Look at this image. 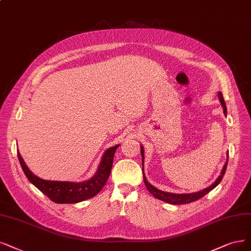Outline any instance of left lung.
<instances>
[{
    "label": "left lung",
    "mask_w": 251,
    "mask_h": 251,
    "mask_svg": "<svg viewBox=\"0 0 251 251\" xmlns=\"http://www.w3.org/2000/svg\"><path fill=\"white\" fill-rule=\"evenodd\" d=\"M218 98L220 103L222 105V108H224V113L226 116V102L224 99V96H222V93L218 92ZM141 153H142V162H143V175H144V182L147 189L150 191L151 194H153V197L158 199L160 201H163L168 203H171V205H183V203H189L192 201H196L198 200H200L201 198H202L203 196H206L208 192H210L211 190L214 189L217 185L221 182L222 178H224L226 170V165H227V161H228V152L226 154V162L224 165V168H222V171L219 175V177L214 181V183L211 184L209 187L202 189L201 191L198 192H193V193H172V192H166V191H162L159 190L158 188H156L155 186H153L152 184H150L148 182L146 176H145V172H144V162H145V152H144V147L141 146Z\"/></svg>",
    "instance_id": "obj_1"
}]
</instances>
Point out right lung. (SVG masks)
<instances>
[{
	"label": "right lung",
	"mask_w": 251,
	"mask_h": 251,
	"mask_svg": "<svg viewBox=\"0 0 251 251\" xmlns=\"http://www.w3.org/2000/svg\"><path fill=\"white\" fill-rule=\"evenodd\" d=\"M116 145L103 153L101 157L98 169L92 178L82 182H68V181H50L37 177L24 161L22 155L17 151L18 160L22 169L35 187L38 188L46 197L57 203H76L82 201L89 200L103 188L113 166L114 155L118 147Z\"/></svg>",
	"instance_id": "1"
}]
</instances>
